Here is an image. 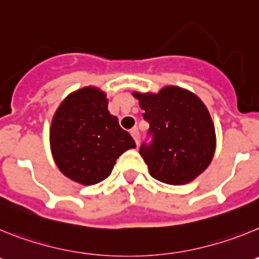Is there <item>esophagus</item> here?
I'll return each mask as SVG.
<instances>
[{
	"label": "esophagus",
	"instance_id": "1",
	"mask_svg": "<svg viewBox=\"0 0 259 259\" xmlns=\"http://www.w3.org/2000/svg\"><path fill=\"white\" fill-rule=\"evenodd\" d=\"M131 135H132V137L135 139V141H136V145H139V144H140V132H139V130H137L136 127L132 128Z\"/></svg>",
	"mask_w": 259,
	"mask_h": 259
}]
</instances>
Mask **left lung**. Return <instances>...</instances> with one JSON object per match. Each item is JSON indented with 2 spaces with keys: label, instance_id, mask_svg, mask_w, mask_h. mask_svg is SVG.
Returning <instances> with one entry per match:
<instances>
[{
  "label": "left lung",
  "instance_id": "8db88e82",
  "mask_svg": "<svg viewBox=\"0 0 259 259\" xmlns=\"http://www.w3.org/2000/svg\"><path fill=\"white\" fill-rule=\"evenodd\" d=\"M149 123L140 154L150 175L166 184L192 182L206 170L215 152L211 116L193 93L167 87L157 95L134 93Z\"/></svg>",
  "mask_w": 259,
  "mask_h": 259
}]
</instances>
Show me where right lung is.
<instances>
[{
    "instance_id": "add662e5",
    "label": "right lung",
    "mask_w": 259,
    "mask_h": 259,
    "mask_svg": "<svg viewBox=\"0 0 259 259\" xmlns=\"http://www.w3.org/2000/svg\"><path fill=\"white\" fill-rule=\"evenodd\" d=\"M135 146L131 135L109 113L105 93L97 88H83L68 96L53 118V158L63 175L80 184L106 179L119 155Z\"/></svg>"
}]
</instances>
